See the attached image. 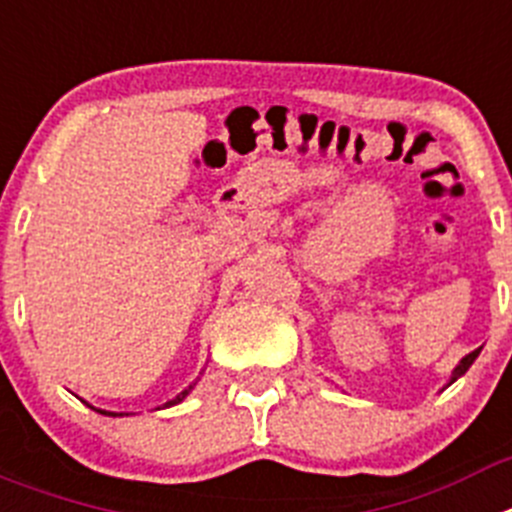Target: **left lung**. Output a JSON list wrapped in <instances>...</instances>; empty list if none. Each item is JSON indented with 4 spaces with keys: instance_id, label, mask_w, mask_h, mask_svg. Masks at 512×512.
I'll use <instances>...</instances> for the list:
<instances>
[{
    "instance_id": "obj_1",
    "label": "left lung",
    "mask_w": 512,
    "mask_h": 512,
    "mask_svg": "<svg viewBox=\"0 0 512 512\" xmlns=\"http://www.w3.org/2000/svg\"><path fill=\"white\" fill-rule=\"evenodd\" d=\"M480 350H482V348L472 350L470 355H464V358L459 360V365H457V368H454V373H452V381H449V383H454V381H457V378H459V375H464V373H467V370H470V365L475 363V360H477V355H480Z\"/></svg>"
}]
</instances>
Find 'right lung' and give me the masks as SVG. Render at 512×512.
<instances>
[{
    "instance_id": "1",
    "label": "right lung",
    "mask_w": 512,
    "mask_h": 512,
    "mask_svg": "<svg viewBox=\"0 0 512 512\" xmlns=\"http://www.w3.org/2000/svg\"><path fill=\"white\" fill-rule=\"evenodd\" d=\"M192 386H195V383H192ZM192 386H187L185 388V391H182L180 393V396H175V398H172V401H167V403H164V406H175V403H180L182 401V398H185L187 396V393H190L192 391ZM91 409H93V406H91ZM98 411V414H109V416H124V414H114V411H103V409H96Z\"/></svg>"
}]
</instances>
